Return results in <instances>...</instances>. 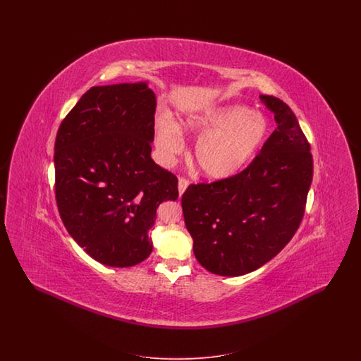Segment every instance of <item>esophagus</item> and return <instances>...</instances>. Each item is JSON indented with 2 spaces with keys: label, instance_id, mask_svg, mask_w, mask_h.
Masks as SVG:
<instances>
[{
  "label": "esophagus",
  "instance_id": "1",
  "mask_svg": "<svg viewBox=\"0 0 361 361\" xmlns=\"http://www.w3.org/2000/svg\"><path fill=\"white\" fill-rule=\"evenodd\" d=\"M189 181L187 178H184V177H180L178 178V193H180V196L185 192V189L188 188Z\"/></svg>",
  "mask_w": 361,
  "mask_h": 361
}]
</instances>
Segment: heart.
Listing matches in <instances>:
<instances>
[{
  "label": "heart",
  "mask_w": 361,
  "mask_h": 361,
  "mask_svg": "<svg viewBox=\"0 0 361 361\" xmlns=\"http://www.w3.org/2000/svg\"><path fill=\"white\" fill-rule=\"evenodd\" d=\"M180 126L188 135L199 137L193 162L212 180H227L243 171L269 135L268 119L242 105L204 108L185 116ZM155 143L165 162L184 150L180 127L166 116L157 119Z\"/></svg>",
  "instance_id": "1"
}]
</instances>
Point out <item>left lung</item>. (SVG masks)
<instances>
[{
	"mask_svg": "<svg viewBox=\"0 0 361 361\" xmlns=\"http://www.w3.org/2000/svg\"><path fill=\"white\" fill-rule=\"evenodd\" d=\"M259 100L277 128L246 169L211 184H192L181 197L193 253L211 274L240 276L271 261L303 219L312 155L291 108L274 96Z\"/></svg>",
	"mask_w": 361,
	"mask_h": 361,
	"instance_id": "left-lung-1",
	"label": "left lung"
}]
</instances>
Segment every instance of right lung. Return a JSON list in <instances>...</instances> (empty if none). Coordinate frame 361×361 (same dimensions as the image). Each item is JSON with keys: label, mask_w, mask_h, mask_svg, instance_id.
<instances>
[{"label": "right lung", "mask_w": 361, "mask_h": 361, "mask_svg": "<svg viewBox=\"0 0 361 361\" xmlns=\"http://www.w3.org/2000/svg\"><path fill=\"white\" fill-rule=\"evenodd\" d=\"M155 94L146 82L93 86L59 126L55 199L70 235L108 267L150 256L158 206L177 200V177L152 159Z\"/></svg>", "instance_id": "add662e5"}]
</instances>
